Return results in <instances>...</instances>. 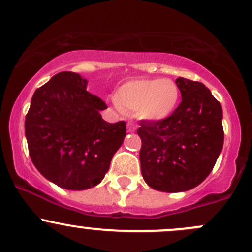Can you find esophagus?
I'll return each instance as SVG.
<instances>
[{
    "label": "esophagus",
    "mask_w": 252,
    "mask_h": 252,
    "mask_svg": "<svg viewBox=\"0 0 252 252\" xmlns=\"http://www.w3.org/2000/svg\"><path fill=\"white\" fill-rule=\"evenodd\" d=\"M137 129V126L134 125L133 123H128L127 124V131L128 132H134Z\"/></svg>",
    "instance_id": "1"
}]
</instances>
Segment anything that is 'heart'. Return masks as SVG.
<instances>
[{
	"label": "heart",
	"instance_id": "b5f03b06",
	"mask_svg": "<svg viewBox=\"0 0 252 252\" xmlns=\"http://www.w3.org/2000/svg\"><path fill=\"white\" fill-rule=\"evenodd\" d=\"M115 103L123 112L158 121L172 115L179 99L178 85L170 79L140 78L124 83L116 90Z\"/></svg>",
	"mask_w": 252,
	"mask_h": 252
}]
</instances>
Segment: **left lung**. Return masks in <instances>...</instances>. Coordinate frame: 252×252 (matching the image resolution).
<instances>
[{
  "mask_svg": "<svg viewBox=\"0 0 252 252\" xmlns=\"http://www.w3.org/2000/svg\"><path fill=\"white\" fill-rule=\"evenodd\" d=\"M181 102L168 118L140 121L143 179L162 192L196 188L222 150V107L204 84L179 77Z\"/></svg>",
  "mask_w": 252,
  "mask_h": 252,
  "instance_id": "left-lung-1",
  "label": "left lung"
}]
</instances>
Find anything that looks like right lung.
Returning a JSON list of instances; mask_svg holds the SVG:
<instances>
[{
	"mask_svg": "<svg viewBox=\"0 0 252 252\" xmlns=\"http://www.w3.org/2000/svg\"><path fill=\"white\" fill-rule=\"evenodd\" d=\"M86 79L60 72L34 91L25 118L29 154L38 172L67 190L103 180L126 136V123L110 124L107 104L86 90Z\"/></svg>",
	"mask_w": 252,
	"mask_h": 252,
	"instance_id": "add662e5",
	"label": "right lung"
}]
</instances>
